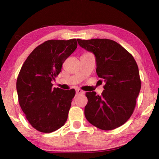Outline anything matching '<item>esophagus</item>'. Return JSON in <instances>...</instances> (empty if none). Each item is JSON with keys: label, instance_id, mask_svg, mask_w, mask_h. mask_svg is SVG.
<instances>
[{"label": "esophagus", "instance_id": "1", "mask_svg": "<svg viewBox=\"0 0 159 159\" xmlns=\"http://www.w3.org/2000/svg\"><path fill=\"white\" fill-rule=\"evenodd\" d=\"M76 94H84V92L80 89H77V90H76Z\"/></svg>", "mask_w": 159, "mask_h": 159}]
</instances>
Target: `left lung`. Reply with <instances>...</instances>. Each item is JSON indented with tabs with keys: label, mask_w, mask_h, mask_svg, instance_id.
Listing matches in <instances>:
<instances>
[{
	"label": "left lung",
	"mask_w": 159,
	"mask_h": 159,
	"mask_svg": "<svg viewBox=\"0 0 159 159\" xmlns=\"http://www.w3.org/2000/svg\"><path fill=\"white\" fill-rule=\"evenodd\" d=\"M81 47L94 54L96 73L105 82L101 96L88 92L84 114L92 125L112 130L132 115L141 88L138 65L121 45L109 39H77Z\"/></svg>",
	"instance_id": "left-lung-1"
}]
</instances>
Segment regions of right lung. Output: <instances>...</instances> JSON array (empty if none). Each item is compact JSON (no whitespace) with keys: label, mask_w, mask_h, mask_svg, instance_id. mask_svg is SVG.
Listing matches in <instances>:
<instances>
[{"label":"right lung","mask_w":159,"mask_h":159,"mask_svg":"<svg viewBox=\"0 0 159 159\" xmlns=\"http://www.w3.org/2000/svg\"><path fill=\"white\" fill-rule=\"evenodd\" d=\"M77 46L76 39L46 41L30 54L19 71V105L31 125L40 132H52L67 121L75 90L52 88L51 81Z\"/></svg>","instance_id":"1"}]
</instances>
